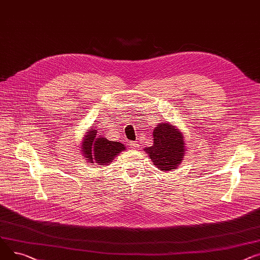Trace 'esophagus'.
Instances as JSON below:
<instances>
[{
	"mask_svg": "<svg viewBox=\"0 0 260 260\" xmlns=\"http://www.w3.org/2000/svg\"><path fill=\"white\" fill-rule=\"evenodd\" d=\"M129 146H130L132 149H139L140 144L137 143V142H129Z\"/></svg>",
	"mask_w": 260,
	"mask_h": 260,
	"instance_id": "esophagus-1",
	"label": "esophagus"
}]
</instances>
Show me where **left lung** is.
Masks as SVG:
<instances>
[{
  "mask_svg": "<svg viewBox=\"0 0 260 260\" xmlns=\"http://www.w3.org/2000/svg\"><path fill=\"white\" fill-rule=\"evenodd\" d=\"M152 140L153 145L144 149L152 162L162 172L175 170L187 150L182 132L168 121H161L154 128Z\"/></svg>",
  "mask_w": 260,
  "mask_h": 260,
  "instance_id": "left-lung-1",
  "label": "left lung"
}]
</instances>
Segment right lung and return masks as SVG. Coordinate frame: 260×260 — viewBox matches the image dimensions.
Listing matches in <instances>:
<instances>
[{
	"instance_id": "add662e5",
	"label": "right lung",
	"mask_w": 260,
	"mask_h": 260,
	"mask_svg": "<svg viewBox=\"0 0 260 260\" xmlns=\"http://www.w3.org/2000/svg\"><path fill=\"white\" fill-rule=\"evenodd\" d=\"M95 126L90 127L85 133L81 151L87 162L95 164L101 167L109 165L121 151L126 150L124 144L107 140L103 135H98Z\"/></svg>"
}]
</instances>
